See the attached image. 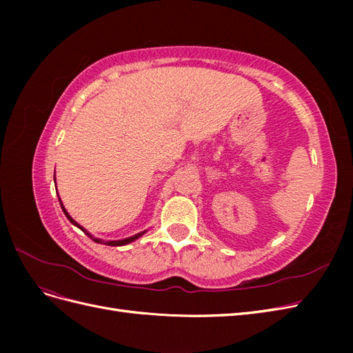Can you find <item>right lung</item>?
Here are the masks:
<instances>
[{
	"instance_id": "right-lung-1",
	"label": "right lung",
	"mask_w": 353,
	"mask_h": 353,
	"mask_svg": "<svg viewBox=\"0 0 353 353\" xmlns=\"http://www.w3.org/2000/svg\"><path fill=\"white\" fill-rule=\"evenodd\" d=\"M59 200H60V199H59ZM60 205H61V201H60ZM61 209H63V212H65V215H66V218H68V219H69V221H70V222L73 223V225H77V227H78L79 230H82V231H83L85 234H87V236H88V237H91V239H92V240H94L95 243H104V244H108V245H125V244H128V243H131V241L137 240L138 237H141V236H143V234H144V232H138V234H135V236H132V237H130V239H125V240H117V241H101L100 239H94L92 236H90V234H88L87 231H85V228H82V227L79 225V223H78L77 221H74V219H73V218H72V216L69 215V213L66 212V209H65V208H63V205H61Z\"/></svg>"
}]
</instances>
